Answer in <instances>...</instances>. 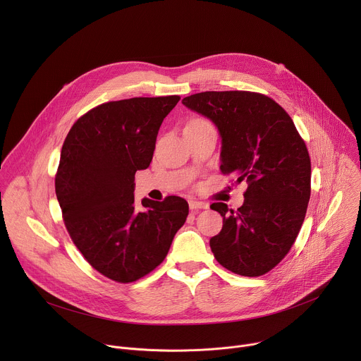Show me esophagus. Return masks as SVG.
Wrapping results in <instances>:
<instances>
[{"mask_svg": "<svg viewBox=\"0 0 361 361\" xmlns=\"http://www.w3.org/2000/svg\"><path fill=\"white\" fill-rule=\"evenodd\" d=\"M188 205H190V210H202V209L209 207V204H205L198 200H188Z\"/></svg>", "mask_w": 361, "mask_h": 361, "instance_id": "34e87169", "label": "esophagus"}]
</instances>
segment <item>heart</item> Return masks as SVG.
<instances>
[{
	"label": "heart",
	"mask_w": 361,
	"mask_h": 361,
	"mask_svg": "<svg viewBox=\"0 0 361 361\" xmlns=\"http://www.w3.org/2000/svg\"><path fill=\"white\" fill-rule=\"evenodd\" d=\"M197 121H202V120H197Z\"/></svg>",
	"instance_id": "heart-1"
}]
</instances>
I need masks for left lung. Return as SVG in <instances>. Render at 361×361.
<instances>
[{
	"instance_id": "obj_1",
	"label": "left lung",
	"mask_w": 361,
	"mask_h": 361,
	"mask_svg": "<svg viewBox=\"0 0 361 361\" xmlns=\"http://www.w3.org/2000/svg\"><path fill=\"white\" fill-rule=\"evenodd\" d=\"M181 102L217 127L221 171L248 185L237 212L210 205L223 217L212 251L235 274L263 276L284 259L304 221L312 181L307 147L290 116L263 94L205 91Z\"/></svg>"
}]
</instances>
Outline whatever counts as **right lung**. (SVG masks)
<instances>
[{
	"label": "right lung",
	"mask_w": 361,
	"mask_h": 361,
	"mask_svg": "<svg viewBox=\"0 0 361 361\" xmlns=\"http://www.w3.org/2000/svg\"><path fill=\"white\" fill-rule=\"evenodd\" d=\"M178 101L106 102L78 118L63 144L56 194L66 227L85 260L114 281H135L161 264L188 216L177 195L142 198V210L134 202L135 171L149 166L161 123Z\"/></svg>",
	"instance_id": "1"
}]
</instances>
